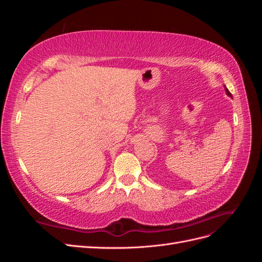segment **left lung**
<instances>
[{"instance_id": "left-lung-1", "label": "left lung", "mask_w": 262, "mask_h": 262, "mask_svg": "<svg viewBox=\"0 0 262 262\" xmlns=\"http://www.w3.org/2000/svg\"><path fill=\"white\" fill-rule=\"evenodd\" d=\"M224 87H225V92H226V94L228 95V96H229V97H232V94H231V93H229V91H228V90L226 89V86H224Z\"/></svg>"}]
</instances>
